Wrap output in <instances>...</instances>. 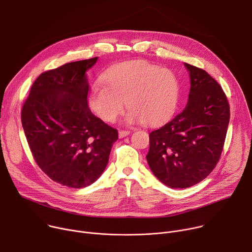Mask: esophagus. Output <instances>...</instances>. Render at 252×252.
I'll return each instance as SVG.
<instances>
[{
    "label": "esophagus",
    "mask_w": 252,
    "mask_h": 252,
    "mask_svg": "<svg viewBox=\"0 0 252 252\" xmlns=\"http://www.w3.org/2000/svg\"><path fill=\"white\" fill-rule=\"evenodd\" d=\"M130 133L129 130H120L119 131V136L122 138V137H125L126 135H128Z\"/></svg>",
    "instance_id": "obj_1"
}]
</instances>
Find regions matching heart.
I'll return each instance as SVG.
<instances>
[{"label":"heart","mask_w":252,"mask_h":252,"mask_svg":"<svg viewBox=\"0 0 252 252\" xmlns=\"http://www.w3.org/2000/svg\"><path fill=\"white\" fill-rule=\"evenodd\" d=\"M91 90L89 101L94 113L104 122L113 123L121 115L126 100L129 123L142 122L156 126L174 113L179 83L173 71L148 62L118 64L103 75Z\"/></svg>","instance_id":"1"}]
</instances>
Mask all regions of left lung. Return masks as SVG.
I'll list each match as a JSON object with an SVG mask.
<instances>
[{
    "label": "left lung",
    "mask_w": 252,
    "mask_h": 252,
    "mask_svg": "<svg viewBox=\"0 0 252 252\" xmlns=\"http://www.w3.org/2000/svg\"><path fill=\"white\" fill-rule=\"evenodd\" d=\"M190 90L185 110L150 133L148 163L171 189H187L203 179L218 164L229 124L227 97L202 68L185 63Z\"/></svg>",
    "instance_id": "left-lung-1"
}]
</instances>
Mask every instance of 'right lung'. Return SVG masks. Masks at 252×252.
<instances>
[{
    "label": "right lung",
    "mask_w": 252,
    "mask_h": 252,
    "mask_svg": "<svg viewBox=\"0 0 252 252\" xmlns=\"http://www.w3.org/2000/svg\"><path fill=\"white\" fill-rule=\"evenodd\" d=\"M97 57L41 74L25 100L21 119L32 155L54 182L73 189L94 183L103 172L118 130L88 104L86 71Z\"/></svg>",
    "instance_id": "obj_1"
}]
</instances>
